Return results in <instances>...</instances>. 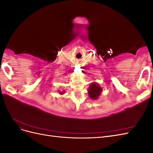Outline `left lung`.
I'll return each mask as SVG.
<instances>
[{
	"instance_id": "8db88e82",
	"label": "left lung",
	"mask_w": 153,
	"mask_h": 153,
	"mask_svg": "<svg viewBox=\"0 0 153 153\" xmlns=\"http://www.w3.org/2000/svg\"><path fill=\"white\" fill-rule=\"evenodd\" d=\"M101 91V87H100L98 84H96V83H93L90 86V88L89 89V97L92 99H96L98 98V96L100 94V92Z\"/></svg>"
}]
</instances>
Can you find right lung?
<instances>
[{"mask_svg":"<svg viewBox=\"0 0 153 153\" xmlns=\"http://www.w3.org/2000/svg\"><path fill=\"white\" fill-rule=\"evenodd\" d=\"M61 94H62V92H61Z\"/></svg>","mask_w":153,"mask_h":153,"instance_id":"obj_1","label":"right lung"}]
</instances>
